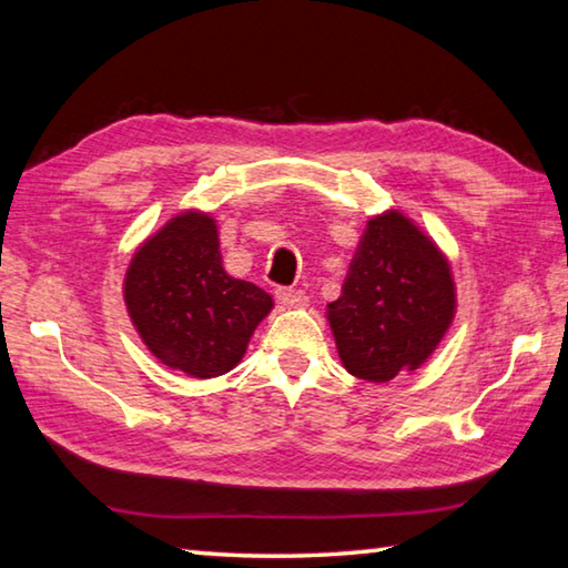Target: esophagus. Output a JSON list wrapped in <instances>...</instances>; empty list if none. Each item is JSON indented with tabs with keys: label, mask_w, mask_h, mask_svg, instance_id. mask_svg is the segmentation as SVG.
I'll return each mask as SVG.
<instances>
[{
	"label": "esophagus",
	"mask_w": 568,
	"mask_h": 568,
	"mask_svg": "<svg viewBox=\"0 0 568 568\" xmlns=\"http://www.w3.org/2000/svg\"><path fill=\"white\" fill-rule=\"evenodd\" d=\"M275 297L285 307H303L307 303V295L303 291H293V287H277Z\"/></svg>",
	"instance_id": "obj_1"
}]
</instances>
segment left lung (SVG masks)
Here are the masks:
<instances>
[{"label": "left lung", "instance_id": "8db88e82", "mask_svg": "<svg viewBox=\"0 0 568 568\" xmlns=\"http://www.w3.org/2000/svg\"><path fill=\"white\" fill-rule=\"evenodd\" d=\"M456 315L446 255L398 210L368 220L328 323L345 371L388 383L428 361Z\"/></svg>", "mask_w": 568, "mask_h": 568}]
</instances>
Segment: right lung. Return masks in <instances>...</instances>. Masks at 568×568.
<instances>
[{
    "label": "right lung",
    "instance_id": "1",
    "mask_svg": "<svg viewBox=\"0 0 568 568\" xmlns=\"http://www.w3.org/2000/svg\"><path fill=\"white\" fill-rule=\"evenodd\" d=\"M124 305L162 365L215 378L243 361L257 323L273 311V297L227 275L217 223L185 210L134 250L124 273Z\"/></svg>",
    "mask_w": 568,
    "mask_h": 568
}]
</instances>
